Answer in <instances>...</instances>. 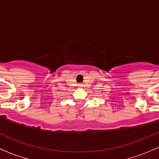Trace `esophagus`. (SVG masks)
<instances>
[{
	"label": "esophagus",
	"instance_id": "esophagus-1",
	"mask_svg": "<svg viewBox=\"0 0 159 159\" xmlns=\"http://www.w3.org/2000/svg\"><path fill=\"white\" fill-rule=\"evenodd\" d=\"M80 85H81H81H82V84H80Z\"/></svg>",
	"mask_w": 159,
	"mask_h": 159
}]
</instances>
